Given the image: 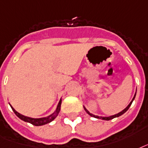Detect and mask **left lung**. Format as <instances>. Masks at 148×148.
<instances>
[{
    "instance_id": "obj_1",
    "label": "left lung",
    "mask_w": 148,
    "mask_h": 148,
    "mask_svg": "<svg viewBox=\"0 0 148 148\" xmlns=\"http://www.w3.org/2000/svg\"><path fill=\"white\" fill-rule=\"evenodd\" d=\"M135 96H136V93H135L134 97V98H133L132 101L130 102V104H129V105H128V106H127V107H126V108L124 109V110H123V111H121V112H120V113H117V114H115V115L110 116H101V117H99V116H95V115H93V114H92V113H90V112H89V111L87 110L85 108V107H84V109H85V110H86V113H88V114H89V115L91 116H92V117L98 118V119H102V120H105V121H110V120H112V119H113V118L117 117V116H121V115H122V114H123V113H125L126 111H127V110H128V109H129V107H130V105H131V104H132L133 100H134V99Z\"/></svg>"
}]
</instances>
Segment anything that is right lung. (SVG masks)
I'll return each instance as SVG.
<instances>
[{"instance_id":"right-lung-1","label":"right lung","mask_w":148,"mask_h":148,"mask_svg":"<svg viewBox=\"0 0 148 148\" xmlns=\"http://www.w3.org/2000/svg\"><path fill=\"white\" fill-rule=\"evenodd\" d=\"M61 103L62 100L60 99V101L58 103V106H57V109H56V110L51 115L49 116H47V117H43V118H38V119H35V118H31V117H27V116H25L24 115H21L19 113H18L17 111L14 110V109L11 106V108H12V110L14 111V113H15L16 115L18 116V117L20 118L21 120H22V121H25V122H27V123H32V125L35 126H42L44 125V124H46V123H49L50 122L53 121L54 119L58 116V113H59V111H60V107H61Z\"/></svg>"}]
</instances>
